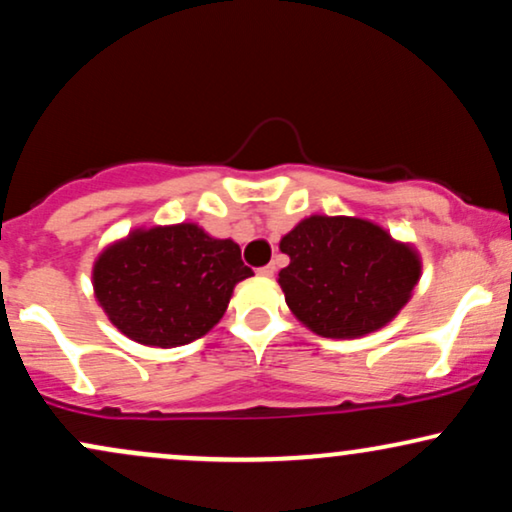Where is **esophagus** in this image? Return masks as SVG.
Wrapping results in <instances>:
<instances>
[{
  "label": "esophagus",
  "mask_w": 512,
  "mask_h": 512,
  "mask_svg": "<svg viewBox=\"0 0 512 512\" xmlns=\"http://www.w3.org/2000/svg\"><path fill=\"white\" fill-rule=\"evenodd\" d=\"M257 272H260L262 276H274V272H276V264H274V262L264 264V267H260V269H257Z\"/></svg>",
  "instance_id": "1"
}]
</instances>
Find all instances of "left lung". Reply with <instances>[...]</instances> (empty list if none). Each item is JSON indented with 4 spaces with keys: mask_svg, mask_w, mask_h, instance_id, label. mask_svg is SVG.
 <instances>
[{
    "mask_svg": "<svg viewBox=\"0 0 512 512\" xmlns=\"http://www.w3.org/2000/svg\"><path fill=\"white\" fill-rule=\"evenodd\" d=\"M291 257L279 272L291 313L332 339L380 330L409 301L421 262L375 223L351 216H310L279 243Z\"/></svg>",
    "mask_w": 512,
    "mask_h": 512,
    "instance_id": "obj_1",
    "label": "left lung"
}]
</instances>
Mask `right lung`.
I'll list each match as a JSON object with an SVG mask.
<instances>
[{
    "mask_svg": "<svg viewBox=\"0 0 512 512\" xmlns=\"http://www.w3.org/2000/svg\"><path fill=\"white\" fill-rule=\"evenodd\" d=\"M252 276L233 240L195 223L134 231L93 267V289L110 322L146 346L190 344L226 313L233 286Z\"/></svg>",
    "mask_w": 512,
    "mask_h": 512,
    "instance_id": "add662e5",
    "label": "right lung"
}]
</instances>
